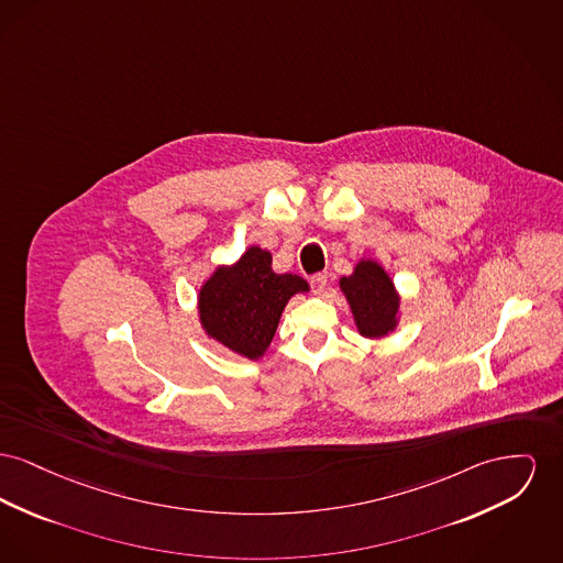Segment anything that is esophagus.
Listing matches in <instances>:
<instances>
[{"instance_id": "1", "label": "esophagus", "mask_w": 563, "mask_h": 563, "mask_svg": "<svg viewBox=\"0 0 563 563\" xmlns=\"http://www.w3.org/2000/svg\"><path fill=\"white\" fill-rule=\"evenodd\" d=\"M310 280H312V287H314V294H323L325 291V287H328V274L325 272L314 274Z\"/></svg>"}]
</instances>
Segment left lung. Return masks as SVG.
I'll return each instance as SVG.
<instances>
[{"mask_svg":"<svg viewBox=\"0 0 563 563\" xmlns=\"http://www.w3.org/2000/svg\"><path fill=\"white\" fill-rule=\"evenodd\" d=\"M340 289L351 306L357 330L365 338H385L397 328L399 294L385 267L362 260L351 276L340 278Z\"/></svg>","mask_w":563,"mask_h":563,"instance_id":"1","label":"left lung"}]
</instances>
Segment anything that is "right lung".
I'll return each mask as SVG.
<instances>
[{"label": "right lung", "mask_w": 563, "mask_h": 563, "mask_svg": "<svg viewBox=\"0 0 563 563\" xmlns=\"http://www.w3.org/2000/svg\"><path fill=\"white\" fill-rule=\"evenodd\" d=\"M310 287L298 274H276L272 255L251 246L233 265H221L201 285L199 323L246 360L264 357L287 301Z\"/></svg>", "instance_id": "1"}]
</instances>
